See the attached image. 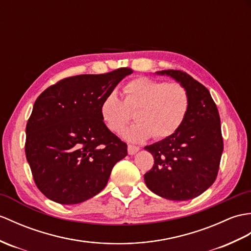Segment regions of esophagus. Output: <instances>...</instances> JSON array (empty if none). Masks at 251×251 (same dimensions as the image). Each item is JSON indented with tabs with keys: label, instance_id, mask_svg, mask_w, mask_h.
Wrapping results in <instances>:
<instances>
[{
	"label": "esophagus",
	"instance_id": "1",
	"mask_svg": "<svg viewBox=\"0 0 251 251\" xmlns=\"http://www.w3.org/2000/svg\"><path fill=\"white\" fill-rule=\"evenodd\" d=\"M139 150H140V148H139V147H136V145L129 144V145H128V147H127L128 154H129V155H135Z\"/></svg>",
	"mask_w": 251,
	"mask_h": 251
}]
</instances>
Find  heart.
I'll return each mask as SVG.
<instances>
[{"mask_svg":"<svg viewBox=\"0 0 251 251\" xmlns=\"http://www.w3.org/2000/svg\"><path fill=\"white\" fill-rule=\"evenodd\" d=\"M124 95L123 100L115 91L110 92L100 104V114L109 129L119 132L130 121V111L137 110L138 122L123 131V138L130 142L171 137L189 110L188 92L177 82L139 77L124 86Z\"/></svg>","mask_w":251,"mask_h":251,"instance_id":"1","label":"heart"}]
</instances>
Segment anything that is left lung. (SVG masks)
<instances>
[{"label": "left lung", "instance_id": "8db88e82", "mask_svg": "<svg viewBox=\"0 0 251 251\" xmlns=\"http://www.w3.org/2000/svg\"><path fill=\"white\" fill-rule=\"evenodd\" d=\"M184 85L189 110L171 137L147 145L154 166L144 174L148 188L173 201H186L203 194L217 177L224 141L216 103L204 85L182 71L157 72Z\"/></svg>", "mask_w": 251, "mask_h": 251}]
</instances>
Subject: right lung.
<instances>
[{
    "instance_id": "right-lung-1",
    "label": "right lung",
    "mask_w": 251,
    "mask_h": 251,
    "mask_svg": "<svg viewBox=\"0 0 251 251\" xmlns=\"http://www.w3.org/2000/svg\"><path fill=\"white\" fill-rule=\"evenodd\" d=\"M132 74L119 68L65 78L45 90L27 121L25 156L37 188L60 204H77L99 194L127 144L108 129L100 104Z\"/></svg>"
}]
</instances>
